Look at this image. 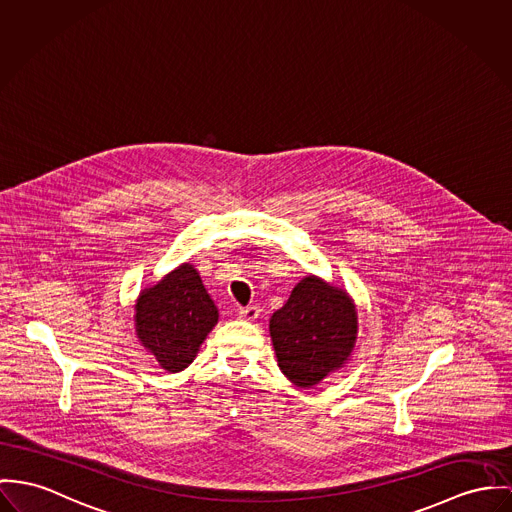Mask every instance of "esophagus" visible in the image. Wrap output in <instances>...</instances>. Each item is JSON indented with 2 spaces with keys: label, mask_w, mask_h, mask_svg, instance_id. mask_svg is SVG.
Returning <instances> with one entry per match:
<instances>
[{
  "label": "esophagus",
  "mask_w": 512,
  "mask_h": 512,
  "mask_svg": "<svg viewBox=\"0 0 512 512\" xmlns=\"http://www.w3.org/2000/svg\"><path fill=\"white\" fill-rule=\"evenodd\" d=\"M259 314H261L259 306H247V308H241V310H239V317L245 319V321H255V319L259 317Z\"/></svg>",
  "instance_id": "34e87169"
}]
</instances>
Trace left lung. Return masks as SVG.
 Segmentation results:
<instances>
[{"instance_id": "8db88e82", "label": "left lung", "mask_w": 512, "mask_h": 512, "mask_svg": "<svg viewBox=\"0 0 512 512\" xmlns=\"http://www.w3.org/2000/svg\"><path fill=\"white\" fill-rule=\"evenodd\" d=\"M278 368L300 388H312L353 353L358 317L351 296L310 275L269 323Z\"/></svg>"}]
</instances>
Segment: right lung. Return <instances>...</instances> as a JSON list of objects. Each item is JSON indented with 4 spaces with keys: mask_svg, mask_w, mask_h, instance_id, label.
Instances as JSON below:
<instances>
[{
    "mask_svg": "<svg viewBox=\"0 0 512 512\" xmlns=\"http://www.w3.org/2000/svg\"><path fill=\"white\" fill-rule=\"evenodd\" d=\"M136 335L167 372L187 368L218 323V308L208 296L197 269L183 263L136 300Z\"/></svg>",
    "mask_w": 512,
    "mask_h": 512,
    "instance_id": "right-lung-1",
    "label": "right lung"
}]
</instances>
